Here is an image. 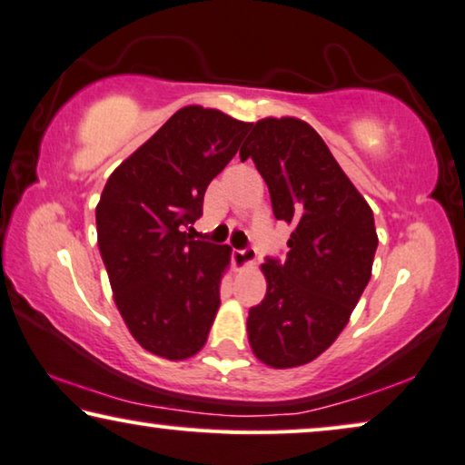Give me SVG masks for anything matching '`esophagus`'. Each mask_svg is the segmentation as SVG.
<instances>
[{
	"instance_id": "obj_1",
	"label": "esophagus",
	"mask_w": 465,
	"mask_h": 465,
	"mask_svg": "<svg viewBox=\"0 0 465 465\" xmlns=\"http://www.w3.org/2000/svg\"><path fill=\"white\" fill-rule=\"evenodd\" d=\"M254 257H257V252H254V248H251V246L233 248L232 251V261L238 270H242V267H246V265H252Z\"/></svg>"
}]
</instances>
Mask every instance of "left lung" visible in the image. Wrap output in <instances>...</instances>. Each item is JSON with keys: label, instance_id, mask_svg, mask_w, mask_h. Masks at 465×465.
<instances>
[{"label": "left lung", "instance_id": "obj_1", "mask_svg": "<svg viewBox=\"0 0 465 465\" xmlns=\"http://www.w3.org/2000/svg\"><path fill=\"white\" fill-rule=\"evenodd\" d=\"M240 149L270 189L273 217L292 225L284 259L267 257V292L248 312L254 356L273 369L318 358L348 324L377 251L371 206L310 124L267 117Z\"/></svg>", "mask_w": 465, "mask_h": 465}]
</instances>
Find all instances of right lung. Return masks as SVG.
<instances>
[{"instance_id": "obj_1", "label": "right lung", "mask_w": 465, "mask_h": 465, "mask_svg": "<svg viewBox=\"0 0 465 465\" xmlns=\"http://www.w3.org/2000/svg\"><path fill=\"white\" fill-rule=\"evenodd\" d=\"M248 130L217 109L183 107L103 189L96 233L115 305L155 356L183 361L206 343L232 248L193 240L187 227Z\"/></svg>"}]
</instances>
